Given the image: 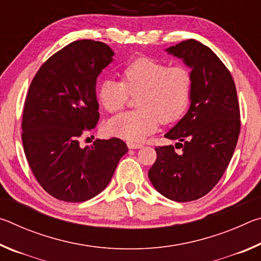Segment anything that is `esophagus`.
I'll list each match as a JSON object with an SVG mask.
<instances>
[{
    "label": "esophagus",
    "instance_id": "34e87169",
    "mask_svg": "<svg viewBox=\"0 0 261 261\" xmlns=\"http://www.w3.org/2000/svg\"><path fill=\"white\" fill-rule=\"evenodd\" d=\"M127 147L130 149H137V148L143 147V145L138 143H134V141H127Z\"/></svg>",
    "mask_w": 261,
    "mask_h": 261
}]
</instances>
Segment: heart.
<instances>
[{"mask_svg": "<svg viewBox=\"0 0 261 261\" xmlns=\"http://www.w3.org/2000/svg\"><path fill=\"white\" fill-rule=\"evenodd\" d=\"M123 83L108 78L100 84L98 100L109 113L124 107L129 93L137 95L138 109L110 118L108 134L127 141H141L156 130L159 123L169 124L182 117L192 92V76L184 65L138 57L122 70Z\"/></svg>", "mask_w": 261, "mask_h": 261, "instance_id": "obj_1", "label": "heart"}]
</instances>
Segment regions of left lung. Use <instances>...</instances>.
<instances>
[{
	"label": "left lung",
	"instance_id": "8db88e82",
	"mask_svg": "<svg viewBox=\"0 0 261 261\" xmlns=\"http://www.w3.org/2000/svg\"><path fill=\"white\" fill-rule=\"evenodd\" d=\"M166 50L191 69V103L165 135L179 143L155 147L148 178L168 199L192 201L218 184L231 160L241 130L240 105L230 72L208 47L189 39ZM177 144L180 153L174 151Z\"/></svg>",
	"mask_w": 261,
	"mask_h": 261
}]
</instances>
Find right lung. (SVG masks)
I'll return each instance as SVG.
<instances>
[{
    "label": "right lung",
    "mask_w": 261,
    "mask_h": 261,
    "mask_svg": "<svg viewBox=\"0 0 261 261\" xmlns=\"http://www.w3.org/2000/svg\"><path fill=\"white\" fill-rule=\"evenodd\" d=\"M114 54L103 42L73 41L50 56L30 85L21 121L24 152L39 184L59 200L95 197L127 152L118 138L79 145L98 124L96 79Z\"/></svg>",
    "instance_id": "right-lung-1"
}]
</instances>
